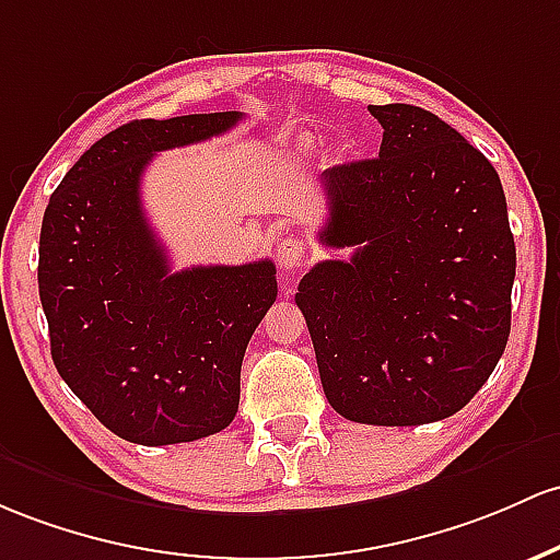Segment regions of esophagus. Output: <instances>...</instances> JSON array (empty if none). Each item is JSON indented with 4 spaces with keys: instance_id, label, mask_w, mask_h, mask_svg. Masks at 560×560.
<instances>
[{
    "instance_id": "1",
    "label": "esophagus",
    "mask_w": 560,
    "mask_h": 560,
    "mask_svg": "<svg viewBox=\"0 0 560 560\" xmlns=\"http://www.w3.org/2000/svg\"><path fill=\"white\" fill-rule=\"evenodd\" d=\"M303 257H305V244L300 242V238H284V242L279 244V249H276V262H279V268L284 270H294L303 266Z\"/></svg>"
}]
</instances>
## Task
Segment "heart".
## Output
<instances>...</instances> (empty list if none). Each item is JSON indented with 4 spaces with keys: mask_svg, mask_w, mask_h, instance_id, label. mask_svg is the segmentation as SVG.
<instances>
[{
    "mask_svg": "<svg viewBox=\"0 0 560 560\" xmlns=\"http://www.w3.org/2000/svg\"><path fill=\"white\" fill-rule=\"evenodd\" d=\"M311 151H313V140H311V138H300L298 143L292 145V156L303 159V156H308Z\"/></svg>",
    "mask_w": 560,
    "mask_h": 560,
    "instance_id": "heart-1",
    "label": "heart"
}]
</instances>
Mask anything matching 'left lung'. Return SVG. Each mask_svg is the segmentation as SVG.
Returning <instances> with one entry per match:
<instances>
[{"instance_id":"1","label":"left lung","mask_w":560,"mask_h":560,"mask_svg":"<svg viewBox=\"0 0 560 560\" xmlns=\"http://www.w3.org/2000/svg\"><path fill=\"white\" fill-rule=\"evenodd\" d=\"M380 156L322 175L316 262L294 303L327 401L364 425H425L459 411L510 337L515 242L500 175L425 108L370 106Z\"/></svg>"}]
</instances>
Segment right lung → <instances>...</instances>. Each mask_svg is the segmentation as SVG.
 Masks as SVG:
<instances>
[{
    "mask_svg": "<svg viewBox=\"0 0 560 560\" xmlns=\"http://www.w3.org/2000/svg\"><path fill=\"white\" fill-rule=\"evenodd\" d=\"M242 110L135 119L97 140L50 196L39 298L55 370L110 433L143 446L231 425L252 331L276 300V266L172 273L140 201L153 153L229 132Z\"/></svg>",
    "mask_w": 560,
    "mask_h": 560,
    "instance_id": "add662e5",
    "label": "right lung"
}]
</instances>
